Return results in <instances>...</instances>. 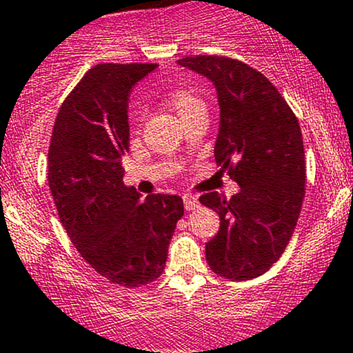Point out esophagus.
<instances>
[{
	"label": "esophagus",
	"mask_w": 353,
	"mask_h": 353,
	"mask_svg": "<svg viewBox=\"0 0 353 353\" xmlns=\"http://www.w3.org/2000/svg\"><path fill=\"white\" fill-rule=\"evenodd\" d=\"M198 198L196 196H193V195H185L183 196V207H185V210H187V212H190V210H195V208H198Z\"/></svg>",
	"instance_id": "obj_1"
}]
</instances>
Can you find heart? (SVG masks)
I'll use <instances>...</instances> for the list:
<instances>
[{"label": "heart", "mask_w": 353, "mask_h": 353, "mask_svg": "<svg viewBox=\"0 0 353 353\" xmlns=\"http://www.w3.org/2000/svg\"><path fill=\"white\" fill-rule=\"evenodd\" d=\"M166 103L175 110L178 117L187 121L196 112L205 110V101L190 88H173L166 93Z\"/></svg>", "instance_id": "obj_1"}]
</instances>
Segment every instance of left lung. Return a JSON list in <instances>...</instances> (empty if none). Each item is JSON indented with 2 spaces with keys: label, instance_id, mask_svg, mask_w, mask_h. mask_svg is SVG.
Wrapping results in <instances>:
<instances>
[{
  "label": "left lung",
  "instance_id": "left-lung-1",
  "mask_svg": "<svg viewBox=\"0 0 353 353\" xmlns=\"http://www.w3.org/2000/svg\"><path fill=\"white\" fill-rule=\"evenodd\" d=\"M178 65L213 83L220 106L215 160L240 192L205 193L220 230L207 243L216 275L252 280L282 256L305 195V153L300 125L282 94L260 71L225 57H187Z\"/></svg>",
  "mask_w": 353,
  "mask_h": 353
}]
</instances>
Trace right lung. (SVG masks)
<instances>
[{
	"mask_svg": "<svg viewBox=\"0 0 353 353\" xmlns=\"http://www.w3.org/2000/svg\"><path fill=\"white\" fill-rule=\"evenodd\" d=\"M157 65L101 63L74 86L54 121L48 181L70 240L94 272L123 287L153 282L183 216L178 195H141L123 183L128 98Z\"/></svg>",
	"mask_w": 353,
	"mask_h": 353,
	"instance_id": "1",
	"label": "right lung"
}]
</instances>
